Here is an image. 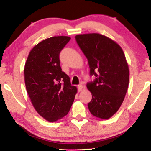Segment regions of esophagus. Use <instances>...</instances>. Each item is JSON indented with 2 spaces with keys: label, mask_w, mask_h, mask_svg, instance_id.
<instances>
[{
  "label": "esophagus",
  "mask_w": 151,
  "mask_h": 151,
  "mask_svg": "<svg viewBox=\"0 0 151 151\" xmlns=\"http://www.w3.org/2000/svg\"><path fill=\"white\" fill-rule=\"evenodd\" d=\"M83 86L82 85H78V92H81L82 90H83Z\"/></svg>",
  "instance_id": "34e87169"
}]
</instances>
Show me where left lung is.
<instances>
[{"mask_svg": "<svg viewBox=\"0 0 151 151\" xmlns=\"http://www.w3.org/2000/svg\"><path fill=\"white\" fill-rule=\"evenodd\" d=\"M88 60L93 81L86 86L92 94L88 107L93 116L108 119L124 101L129 82V70L121 47L109 38L97 33L75 37Z\"/></svg>", "mask_w": 151, "mask_h": 151, "instance_id": "obj_1", "label": "left lung"}]
</instances>
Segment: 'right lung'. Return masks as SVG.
Masks as SVG:
<instances>
[{
	"instance_id": "right-lung-1",
	"label": "right lung",
	"mask_w": 151,
	"mask_h": 151,
	"mask_svg": "<svg viewBox=\"0 0 151 151\" xmlns=\"http://www.w3.org/2000/svg\"><path fill=\"white\" fill-rule=\"evenodd\" d=\"M70 40L60 36L42 40L31 50L25 63L28 94L38 113L49 122L68 114L77 92L60 65V51Z\"/></svg>"
}]
</instances>
